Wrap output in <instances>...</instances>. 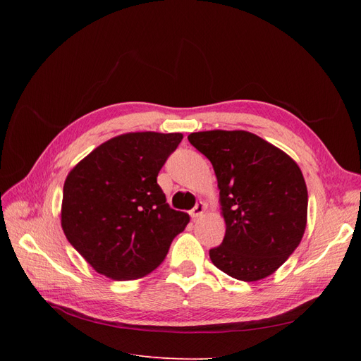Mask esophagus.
<instances>
[{"label":"esophagus","instance_id":"obj_1","mask_svg":"<svg viewBox=\"0 0 361 361\" xmlns=\"http://www.w3.org/2000/svg\"><path fill=\"white\" fill-rule=\"evenodd\" d=\"M204 211H206V206H204V203L200 202V203L195 204V206L192 207V209L190 211V215H191L192 220H195V218H199Z\"/></svg>","mask_w":361,"mask_h":361}]
</instances>
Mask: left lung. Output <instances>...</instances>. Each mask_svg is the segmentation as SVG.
<instances>
[{"label":"left lung","mask_w":361,"mask_h":361,"mask_svg":"<svg viewBox=\"0 0 361 361\" xmlns=\"http://www.w3.org/2000/svg\"><path fill=\"white\" fill-rule=\"evenodd\" d=\"M188 141L211 161L220 190L226 235L209 250L212 264L243 281L271 276L300 245L307 224L298 164L247 130H203Z\"/></svg>","instance_id":"left-lung-1"}]
</instances>
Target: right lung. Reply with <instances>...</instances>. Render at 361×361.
<instances>
[{"label": "right lung", "instance_id": "add662e5", "mask_svg": "<svg viewBox=\"0 0 361 361\" xmlns=\"http://www.w3.org/2000/svg\"><path fill=\"white\" fill-rule=\"evenodd\" d=\"M183 135L129 133L80 161L63 187L61 227L71 245L113 280L147 276L166 259L190 215L174 211L157 182Z\"/></svg>", "mask_w": 361, "mask_h": 361}]
</instances>
